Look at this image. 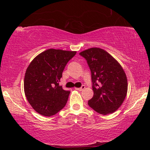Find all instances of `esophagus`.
<instances>
[{"label":"esophagus","instance_id":"esophagus-1","mask_svg":"<svg viewBox=\"0 0 150 150\" xmlns=\"http://www.w3.org/2000/svg\"><path fill=\"white\" fill-rule=\"evenodd\" d=\"M85 88V85H82V87H79V88H77V87H76V88H75V89H77V90H78V91H82Z\"/></svg>","mask_w":150,"mask_h":150}]
</instances>
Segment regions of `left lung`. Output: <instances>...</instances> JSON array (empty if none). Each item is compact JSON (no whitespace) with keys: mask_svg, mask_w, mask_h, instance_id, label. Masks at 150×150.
Returning <instances> with one entry per match:
<instances>
[{"mask_svg":"<svg viewBox=\"0 0 150 150\" xmlns=\"http://www.w3.org/2000/svg\"><path fill=\"white\" fill-rule=\"evenodd\" d=\"M91 71L94 96L88 105L100 114L116 111L124 101L128 81L124 70L109 53L99 48H90L80 53Z\"/></svg>","mask_w":150,"mask_h":150,"instance_id":"8db88e82","label":"left lung"}]
</instances>
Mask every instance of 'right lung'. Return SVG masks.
<instances>
[{
    "instance_id": "add662e5",
    "label": "right lung",
    "mask_w": 150,
    "mask_h": 150,
    "mask_svg": "<svg viewBox=\"0 0 150 150\" xmlns=\"http://www.w3.org/2000/svg\"><path fill=\"white\" fill-rule=\"evenodd\" d=\"M75 54L76 51L50 49L29 65L24 89L27 101L39 114L53 116L66 104L70 92L59 86V82L65 65Z\"/></svg>"
}]
</instances>
